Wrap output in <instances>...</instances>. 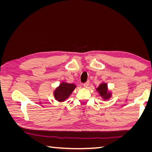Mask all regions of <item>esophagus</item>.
I'll list each match as a JSON object with an SVG mask.
<instances>
[{
  "label": "esophagus",
  "mask_w": 152,
  "mask_h": 152,
  "mask_svg": "<svg viewBox=\"0 0 152 152\" xmlns=\"http://www.w3.org/2000/svg\"><path fill=\"white\" fill-rule=\"evenodd\" d=\"M89 85V82L87 81V82H86V83L84 84V87H86V88H87V87H88Z\"/></svg>",
  "instance_id": "1"
}]
</instances>
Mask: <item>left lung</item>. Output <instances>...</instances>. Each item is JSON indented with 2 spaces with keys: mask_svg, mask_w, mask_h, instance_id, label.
<instances>
[{
  "mask_svg": "<svg viewBox=\"0 0 152 152\" xmlns=\"http://www.w3.org/2000/svg\"><path fill=\"white\" fill-rule=\"evenodd\" d=\"M96 91L98 92L99 96L104 101L108 100L112 96V92L108 90V85L104 82H102L97 88H96Z\"/></svg>",
  "mask_w": 152,
  "mask_h": 152,
  "instance_id": "1",
  "label": "left lung"
}]
</instances>
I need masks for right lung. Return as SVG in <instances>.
<instances>
[{
    "instance_id": "add662e5",
    "label": "right lung",
    "mask_w": 152,
    "mask_h": 152,
    "mask_svg": "<svg viewBox=\"0 0 152 152\" xmlns=\"http://www.w3.org/2000/svg\"><path fill=\"white\" fill-rule=\"evenodd\" d=\"M77 86L74 84H69L66 82H61L53 92V96L59 102H64L72 94Z\"/></svg>"
}]
</instances>
